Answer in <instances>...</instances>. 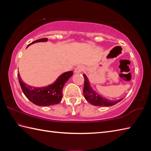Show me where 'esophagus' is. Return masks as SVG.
Segmentation results:
<instances>
[{"label":"esophagus","mask_w":151,"mask_h":151,"mask_svg":"<svg viewBox=\"0 0 151 151\" xmlns=\"http://www.w3.org/2000/svg\"><path fill=\"white\" fill-rule=\"evenodd\" d=\"M84 69H85V68H84V66L80 65H78L75 68V73H81L82 71H83V70H84Z\"/></svg>","instance_id":"1"}]
</instances>
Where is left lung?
<instances>
[{
  "instance_id": "8db88e82",
  "label": "left lung",
  "mask_w": 151,
  "mask_h": 151,
  "mask_svg": "<svg viewBox=\"0 0 151 151\" xmlns=\"http://www.w3.org/2000/svg\"><path fill=\"white\" fill-rule=\"evenodd\" d=\"M84 77V95L86 99L89 103L92 105L97 106H111L119 102L123 99H119L117 101H112L110 99L103 97L101 95L98 94L92 89L91 86L89 84L88 78L84 74L83 75Z\"/></svg>"
}]
</instances>
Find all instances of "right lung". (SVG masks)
Masks as SVG:
<instances>
[{
  "label": "right lung",
  "instance_id": "obj_1",
  "mask_svg": "<svg viewBox=\"0 0 151 151\" xmlns=\"http://www.w3.org/2000/svg\"><path fill=\"white\" fill-rule=\"evenodd\" d=\"M47 41V38H42L33 41L28 45V47L35 43L45 42ZM73 74V71L64 73L57 78L53 84L42 88H35L28 85L22 81L19 73L17 76L22 91L28 100L40 106H48L59 104L61 102L64 84L70 76H72Z\"/></svg>",
  "mask_w": 151,
  "mask_h": 151
}]
</instances>
